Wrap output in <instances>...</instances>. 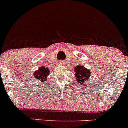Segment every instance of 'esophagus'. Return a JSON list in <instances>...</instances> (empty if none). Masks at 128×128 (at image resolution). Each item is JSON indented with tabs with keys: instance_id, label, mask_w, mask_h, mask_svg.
Instances as JSON below:
<instances>
[{
	"instance_id": "obj_1",
	"label": "esophagus",
	"mask_w": 128,
	"mask_h": 128,
	"mask_svg": "<svg viewBox=\"0 0 128 128\" xmlns=\"http://www.w3.org/2000/svg\"><path fill=\"white\" fill-rule=\"evenodd\" d=\"M59 63H60V64H62V63H63V62H62V61H60V62H59Z\"/></svg>"
}]
</instances>
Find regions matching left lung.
I'll return each instance as SVG.
<instances>
[{"label":"left lung","mask_w":128,"mask_h":128,"mask_svg":"<svg viewBox=\"0 0 128 128\" xmlns=\"http://www.w3.org/2000/svg\"><path fill=\"white\" fill-rule=\"evenodd\" d=\"M75 74L74 76L78 81V83L83 84L86 82H88V80L90 78L92 74L91 72L89 69L84 66V65H78L74 69Z\"/></svg>","instance_id":"1"}]
</instances>
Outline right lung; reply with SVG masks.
Masks as SVG:
<instances>
[{
    "mask_svg": "<svg viewBox=\"0 0 128 128\" xmlns=\"http://www.w3.org/2000/svg\"><path fill=\"white\" fill-rule=\"evenodd\" d=\"M49 72L50 71H49L48 68H47L45 66L42 65V66H40L38 68V69L37 70L34 72L33 76L35 78V79L38 80V82L40 81L41 82L45 83L46 81H47V80H48Z\"/></svg>",
    "mask_w": 128,
    "mask_h": 128,
    "instance_id": "1",
    "label": "right lung"
}]
</instances>
